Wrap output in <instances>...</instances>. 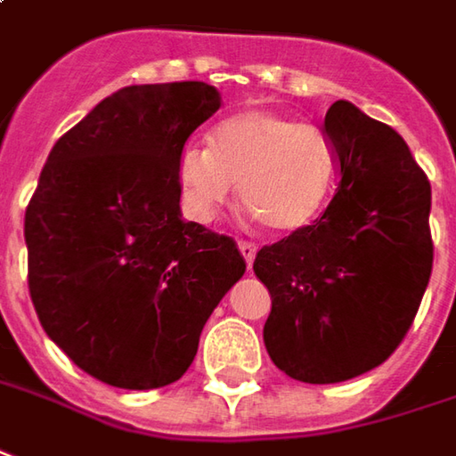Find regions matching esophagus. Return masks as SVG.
Returning a JSON list of instances; mask_svg holds the SVG:
<instances>
[{"label": "esophagus", "instance_id": "34e87169", "mask_svg": "<svg viewBox=\"0 0 456 456\" xmlns=\"http://www.w3.org/2000/svg\"><path fill=\"white\" fill-rule=\"evenodd\" d=\"M238 250L243 253V258H246V264L253 265V258H256V246L253 243H248V240H238Z\"/></svg>", "mask_w": 456, "mask_h": 456}]
</instances>
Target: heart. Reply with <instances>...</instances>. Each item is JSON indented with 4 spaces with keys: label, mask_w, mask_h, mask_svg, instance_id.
<instances>
[{
    "label": "heart",
    "mask_w": 456,
    "mask_h": 456,
    "mask_svg": "<svg viewBox=\"0 0 456 456\" xmlns=\"http://www.w3.org/2000/svg\"><path fill=\"white\" fill-rule=\"evenodd\" d=\"M334 160L316 125L271 110L223 120L210 148L188 145L178 158L183 206L210 223L240 183V200L273 233H296L316 221L331 191Z\"/></svg>",
    "instance_id": "b5f03b06"
}]
</instances>
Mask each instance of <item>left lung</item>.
Here are the masks:
<instances>
[{"mask_svg": "<svg viewBox=\"0 0 456 456\" xmlns=\"http://www.w3.org/2000/svg\"><path fill=\"white\" fill-rule=\"evenodd\" d=\"M323 130L341 180L316 221L258 250L271 293V362L306 384H336L392 356L432 276V185L402 135L356 105L329 107Z\"/></svg>", "mask_w": 456, "mask_h": 456, "instance_id": "8db88e82", "label": "left lung"}]
</instances>
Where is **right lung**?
I'll use <instances>...</instances> for the list:
<instances>
[{
  "label": "right lung",
  "instance_id": "obj_1",
  "mask_svg": "<svg viewBox=\"0 0 456 456\" xmlns=\"http://www.w3.org/2000/svg\"><path fill=\"white\" fill-rule=\"evenodd\" d=\"M218 107L206 82L122 87L54 142L27 206L39 323L110 387L178 381L246 273L233 238L180 213V152Z\"/></svg>",
  "mask_w": 456,
  "mask_h": 456
}]
</instances>
